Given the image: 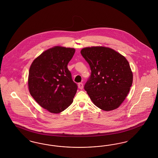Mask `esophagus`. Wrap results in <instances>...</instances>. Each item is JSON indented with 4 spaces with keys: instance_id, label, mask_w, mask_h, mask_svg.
Masks as SVG:
<instances>
[{
    "instance_id": "1",
    "label": "esophagus",
    "mask_w": 158,
    "mask_h": 158,
    "mask_svg": "<svg viewBox=\"0 0 158 158\" xmlns=\"http://www.w3.org/2000/svg\"><path fill=\"white\" fill-rule=\"evenodd\" d=\"M78 88L80 89H83V85L82 83H79L78 84Z\"/></svg>"
}]
</instances>
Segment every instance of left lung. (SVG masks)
<instances>
[{"mask_svg":"<svg viewBox=\"0 0 158 158\" xmlns=\"http://www.w3.org/2000/svg\"><path fill=\"white\" fill-rule=\"evenodd\" d=\"M91 74L84 89L97 107L105 111L117 109L132 85L133 73L126 58L114 49L93 46L82 49Z\"/></svg>","mask_w":158,"mask_h":158,"instance_id":"1","label":"left lung"}]
</instances>
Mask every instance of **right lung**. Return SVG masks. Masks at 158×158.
Masks as SVG:
<instances>
[{"label":"right lung","mask_w":158,"mask_h":158,"mask_svg":"<svg viewBox=\"0 0 158 158\" xmlns=\"http://www.w3.org/2000/svg\"><path fill=\"white\" fill-rule=\"evenodd\" d=\"M74 48L55 46L36 58L29 69V92L38 104L49 112L59 114L69 106L77 85L73 81L68 64Z\"/></svg>","instance_id":"add662e5"}]
</instances>
